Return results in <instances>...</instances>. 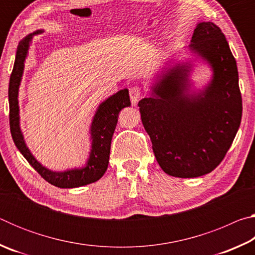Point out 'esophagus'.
Instances as JSON below:
<instances>
[{"instance_id":"1","label":"esophagus","mask_w":255,"mask_h":255,"mask_svg":"<svg viewBox=\"0 0 255 255\" xmlns=\"http://www.w3.org/2000/svg\"><path fill=\"white\" fill-rule=\"evenodd\" d=\"M140 94H141V90L139 86L135 85V86H131V88L129 89V96H130V101L133 106H135L138 102V100H139Z\"/></svg>"}]
</instances>
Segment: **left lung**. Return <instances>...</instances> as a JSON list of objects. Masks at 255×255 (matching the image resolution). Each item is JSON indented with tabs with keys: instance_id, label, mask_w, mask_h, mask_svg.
Returning <instances> with one entry per match:
<instances>
[{
	"instance_id": "8db88e82",
	"label": "left lung",
	"mask_w": 255,
	"mask_h": 255,
	"mask_svg": "<svg viewBox=\"0 0 255 255\" xmlns=\"http://www.w3.org/2000/svg\"><path fill=\"white\" fill-rule=\"evenodd\" d=\"M188 48L213 71L208 84L192 90V64L180 62L156 75L150 96L138 102L157 163L176 178H197L216 169L242 118L236 60L222 30L199 22Z\"/></svg>"
}]
</instances>
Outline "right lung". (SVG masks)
Wrapping results in <instances>:
<instances>
[{"mask_svg": "<svg viewBox=\"0 0 255 255\" xmlns=\"http://www.w3.org/2000/svg\"><path fill=\"white\" fill-rule=\"evenodd\" d=\"M44 32L37 30L28 34L19 42L16 48L14 66L8 83V105H10V129L11 135L16 148L23 155L34 170L44 178L47 182L58 188H77L98 181L106 173L109 164L110 146L112 135L118 122V115L122 109L130 106V99L127 89L120 90L114 96L100 103L94 115L90 135H91V150L85 165L80 169H72L63 172H56L47 169L34 158L27 147L20 128V109H19V88L22 80L24 62L28 56V50L34 34Z\"/></svg>", "mask_w": 255, "mask_h": 255, "instance_id": "add662e5", "label": "right lung"}]
</instances>
